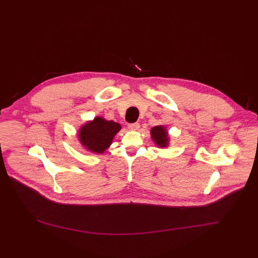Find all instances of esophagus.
I'll return each mask as SVG.
<instances>
[{"label":"esophagus","mask_w":258,"mask_h":258,"mask_svg":"<svg viewBox=\"0 0 258 258\" xmlns=\"http://www.w3.org/2000/svg\"><path fill=\"white\" fill-rule=\"evenodd\" d=\"M127 127H128V130H131V131H138V130L140 128V124H139L138 122L130 123V124L127 125Z\"/></svg>","instance_id":"esophagus-1"}]
</instances>
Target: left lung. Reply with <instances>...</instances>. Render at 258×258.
Wrapping results in <instances>:
<instances>
[{"mask_svg":"<svg viewBox=\"0 0 258 258\" xmlns=\"http://www.w3.org/2000/svg\"><path fill=\"white\" fill-rule=\"evenodd\" d=\"M151 139L159 148H167L169 145V136L166 127L163 125H157L151 128Z\"/></svg>","mask_w":258,"mask_h":258,"instance_id":"8db88e82","label":"left lung"}]
</instances>
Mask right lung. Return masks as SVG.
Masks as SVG:
<instances>
[{"instance_id": "obj_1", "label": "right lung", "mask_w": 258, "mask_h": 258, "mask_svg": "<svg viewBox=\"0 0 258 258\" xmlns=\"http://www.w3.org/2000/svg\"><path fill=\"white\" fill-rule=\"evenodd\" d=\"M121 125L101 116L83 124L79 131V140L84 148L92 153L102 154L107 150Z\"/></svg>"}]
</instances>
